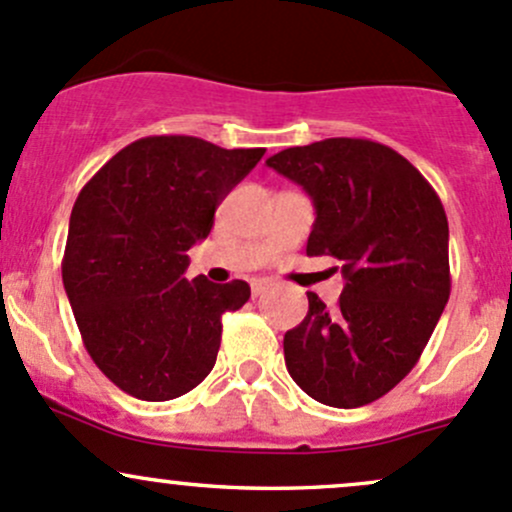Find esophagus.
Instances as JSON below:
<instances>
[{
  "mask_svg": "<svg viewBox=\"0 0 512 512\" xmlns=\"http://www.w3.org/2000/svg\"><path fill=\"white\" fill-rule=\"evenodd\" d=\"M267 287H270V282H267V279H255V282H252V297H260Z\"/></svg>",
  "mask_w": 512,
  "mask_h": 512,
  "instance_id": "1",
  "label": "esophagus"
}]
</instances>
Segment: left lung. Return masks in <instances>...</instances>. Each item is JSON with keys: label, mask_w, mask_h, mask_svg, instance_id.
I'll list each match as a JSON object with an SVG mask.
<instances>
[{"label": "left lung", "mask_w": 512, "mask_h": 512, "mask_svg": "<svg viewBox=\"0 0 512 512\" xmlns=\"http://www.w3.org/2000/svg\"><path fill=\"white\" fill-rule=\"evenodd\" d=\"M316 208L306 255L331 257L336 309L314 292L284 333V363L328 407H363L417 365L451 292L449 223L429 181L395 149L333 137L267 159Z\"/></svg>", "instance_id": "left-lung-1"}]
</instances>
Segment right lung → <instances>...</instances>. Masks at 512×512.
Returning <instances> with one entry per match:
<instances>
[{"label":"right lung","instance_id":"add662e5","mask_svg":"<svg viewBox=\"0 0 512 512\" xmlns=\"http://www.w3.org/2000/svg\"><path fill=\"white\" fill-rule=\"evenodd\" d=\"M262 157L184 134L144 137L75 198L63 287L90 358L127 395L174 400L213 370L220 319L250 299V284L188 282L186 252Z\"/></svg>","mask_w":512,"mask_h":512}]
</instances>
